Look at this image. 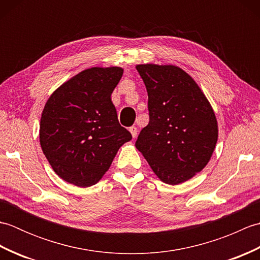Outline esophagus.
Segmentation results:
<instances>
[{"label":"esophagus","instance_id":"esophagus-1","mask_svg":"<svg viewBox=\"0 0 260 260\" xmlns=\"http://www.w3.org/2000/svg\"><path fill=\"white\" fill-rule=\"evenodd\" d=\"M129 132H131V134H132V136L133 137H136L137 136V127H135V126H132V127H129Z\"/></svg>","mask_w":260,"mask_h":260}]
</instances>
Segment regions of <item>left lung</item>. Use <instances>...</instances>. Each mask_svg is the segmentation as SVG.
I'll use <instances>...</instances> for the list:
<instances>
[{
  "instance_id": "8db88e82",
  "label": "left lung",
  "mask_w": 260,
  "mask_h": 260,
  "mask_svg": "<svg viewBox=\"0 0 260 260\" xmlns=\"http://www.w3.org/2000/svg\"><path fill=\"white\" fill-rule=\"evenodd\" d=\"M148 95L150 123L135 146L164 183L201 172L218 141V121L201 88L174 64H137Z\"/></svg>"
}]
</instances>
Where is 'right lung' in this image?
<instances>
[{
    "label": "right lung",
    "instance_id": "right-lung-1",
    "mask_svg": "<svg viewBox=\"0 0 260 260\" xmlns=\"http://www.w3.org/2000/svg\"><path fill=\"white\" fill-rule=\"evenodd\" d=\"M123 73L120 67L82 70L58 87L45 105L40 145L52 170L68 183L96 184L119 147L132 140L110 98Z\"/></svg>",
    "mask_w": 260,
    "mask_h": 260
}]
</instances>
